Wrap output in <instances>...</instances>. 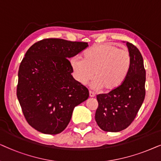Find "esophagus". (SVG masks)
Returning a JSON list of instances; mask_svg holds the SVG:
<instances>
[{"instance_id":"obj_1","label":"esophagus","mask_w":161,"mask_h":161,"mask_svg":"<svg viewBox=\"0 0 161 161\" xmlns=\"http://www.w3.org/2000/svg\"><path fill=\"white\" fill-rule=\"evenodd\" d=\"M89 96H90V97H94V96H96V94L94 93L93 91H89Z\"/></svg>"}]
</instances>
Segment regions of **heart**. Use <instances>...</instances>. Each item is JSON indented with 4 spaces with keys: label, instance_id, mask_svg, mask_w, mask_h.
Returning a JSON list of instances; mask_svg holds the SVG:
<instances>
[{
    "label": "heart",
    "instance_id": "1",
    "mask_svg": "<svg viewBox=\"0 0 161 161\" xmlns=\"http://www.w3.org/2000/svg\"><path fill=\"white\" fill-rule=\"evenodd\" d=\"M131 65L129 51L120 49L112 43L95 45L80 56L70 59L73 74L77 82L86 84L94 75L91 82L94 89L104 87L112 91L123 82Z\"/></svg>",
    "mask_w": 161,
    "mask_h": 161
}]
</instances>
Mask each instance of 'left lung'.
<instances>
[{"instance_id": "obj_1", "label": "left lung", "mask_w": 161, "mask_h": 161, "mask_svg": "<svg viewBox=\"0 0 161 161\" xmlns=\"http://www.w3.org/2000/svg\"><path fill=\"white\" fill-rule=\"evenodd\" d=\"M131 65L123 82L108 93L96 96L98 107L95 119L106 132H119L134 121L145 98L146 70L142 55L132 43L127 42Z\"/></svg>"}]
</instances>
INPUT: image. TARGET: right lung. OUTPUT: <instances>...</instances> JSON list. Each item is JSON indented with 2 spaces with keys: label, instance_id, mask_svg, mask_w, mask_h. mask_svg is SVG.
<instances>
[{
  "label": "right lung",
  "instance_id": "add662e5",
  "mask_svg": "<svg viewBox=\"0 0 161 161\" xmlns=\"http://www.w3.org/2000/svg\"><path fill=\"white\" fill-rule=\"evenodd\" d=\"M87 46V42L47 38L26 51L19 67L17 96L25 120L36 130L60 133L75 107L89 97L87 87L72 76L68 59Z\"/></svg>",
  "mask_w": 161,
  "mask_h": 161
}]
</instances>
